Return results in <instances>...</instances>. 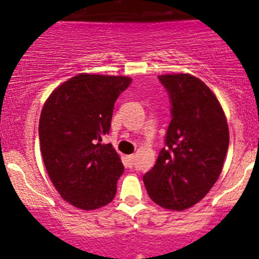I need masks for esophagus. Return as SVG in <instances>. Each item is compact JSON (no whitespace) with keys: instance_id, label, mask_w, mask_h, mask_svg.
I'll use <instances>...</instances> for the list:
<instances>
[{"instance_id":"34e87169","label":"esophagus","mask_w":259,"mask_h":259,"mask_svg":"<svg viewBox=\"0 0 259 259\" xmlns=\"http://www.w3.org/2000/svg\"><path fill=\"white\" fill-rule=\"evenodd\" d=\"M127 159V164H129L130 167H132L133 165H134V160H135V155H127L126 156Z\"/></svg>"}]
</instances>
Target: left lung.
I'll list each match as a JSON object with an SVG mask.
<instances>
[{
	"instance_id": "8db88e82",
	"label": "left lung",
	"mask_w": 259,
	"mask_h": 259,
	"mask_svg": "<svg viewBox=\"0 0 259 259\" xmlns=\"http://www.w3.org/2000/svg\"><path fill=\"white\" fill-rule=\"evenodd\" d=\"M159 79L170 94L172 120L166 148L143 180L156 205L182 211L202 200L219 180L230 132L222 105L200 78L171 73Z\"/></svg>"
}]
</instances>
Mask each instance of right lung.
Returning <instances> with one entry per match:
<instances>
[{
    "instance_id": "obj_1",
    "label": "right lung",
    "mask_w": 259,
    "mask_h": 259,
    "mask_svg": "<svg viewBox=\"0 0 259 259\" xmlns=\"http://www.w3.org/2000/svg\"><path fill=\"white\" fill-rule=\"evenodd\" d=\"M132 78L79 73L59 84L39 118L43 162L61 197L91 211L107 206L124 171L111 144H102L111 125L114 103Z\"/></svg>"
}]
</instances>
